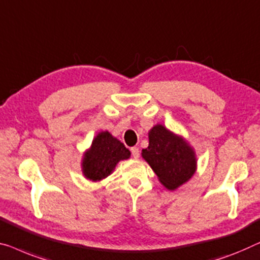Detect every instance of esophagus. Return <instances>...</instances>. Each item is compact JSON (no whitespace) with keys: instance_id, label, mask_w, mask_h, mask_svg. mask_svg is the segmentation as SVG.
Here are the masks:
<instances>
[{"instance_id":"obj_1","label":"esophagus","mask_w":260,"mask_h":260,"mask_svg":"<svg viewBox=\"0 0 260 260\" xmlns=\"http://www.w3.org/2000/svg\"><path fill=\"white\" fill-rule=\"evenodd\" d=\"M131 153H133L134 158H138L139 157V149L136 148V146H135V148H131Z\"/></svg>"}]
</instances>
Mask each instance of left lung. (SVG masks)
<instances>
[{"label":"left lung","mask_w":260,"mask_h":260,"mask_svg":"<svg viewBox=\"0 0 260 260\" xmlns=\"http://www.w3.org/2000/svg\"><path fill=\"white\" fill-rule=\"evenodd\" d=\"M148 135L149 146L142 150V157L161 185L175 191L189 182L197 170V156L190 143L161 124L153 125Z\"/></svg>","instance_id":"1"}]
</instances>
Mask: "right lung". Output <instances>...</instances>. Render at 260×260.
I'll use <instances>...</instances> for the list:
<instances>
[{
    "instance_id": "add662e5",
    "label": "right lung",
    "mask_w": 260,
    "mask_h": 260,
    "mask_svg": "<svg viewBox=\"0 0 260 260\" xmlns=\"http://www.w3.org/2000/svg\"><path fill=\"white\" fill-rule=\"evenodd\" d=\"M131 152L109 133L100 131L82 157V174L91 182H101L114 172L121 160L129 159Z\"/></svg>"
}]
</instances>
